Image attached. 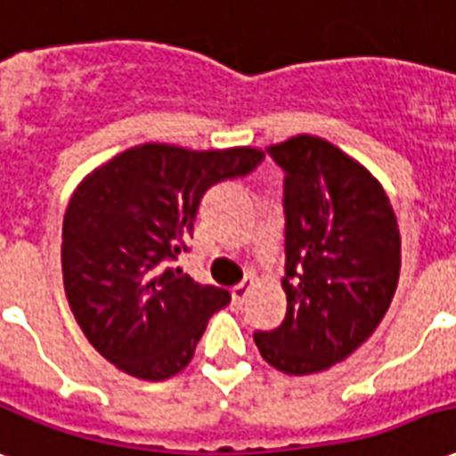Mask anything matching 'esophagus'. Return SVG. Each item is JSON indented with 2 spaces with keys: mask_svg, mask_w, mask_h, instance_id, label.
<instances>
[{
  "mask_svg": "<svg viewBox=\"0 0 456 456\" xmlns=\"http://www.w3.org/2000/svg\"><path fill=\"white\" fill-rule=\"evenodd\" d=\"M254 289V280H244L241 285H237V288H232V302L234 305H244V299L248 297V292Z\"/></svg>",
  "mask_w": 456,
  "mask_h": 456,
  "instance_id": "1",
  "label": "esophagus"
}]
</instances>
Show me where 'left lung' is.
Listing matches in <instances>:
<instances>
[{
	"instance_id": "1",
	"label": "left lung",
	"mask_w": 456,
	"mask_h": 456,
	"mask_svg": "<svg viewBox=\"0 0 456 456\" xmlns=\"http://www.w3.org/2000/svg\"><path fill=\"white\" fill-rule=\"evenodd\" d=\"M285 168V322L254 333L263 360L295 377L353 355L389 309L401 234L382 183L316 134L268 147Z\"/></svg>"
}]
</instances>
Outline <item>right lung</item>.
Listing matches in <instances>:
<instances>
[{"instance_id": "obj_1", "label": "right lung", "mask_w": 456, "mask_h": 456, "mask_svg": "<svg viewBox=\"0 0 456 456\" xmlns=\"http://www.w3.org/2000/svg\"><path fill=\"white\" fill-rule=\"evenodd\" d=\"M258 147L188 150L144 142L77 185L62 222V280L74 319L110 365L161 382L193 360L227 289L167 263L185 248L210 185L248 174Z\"/></svg>"}]
</instances>
